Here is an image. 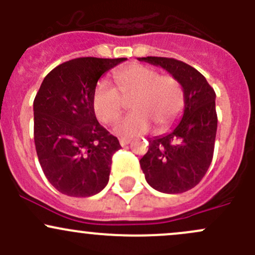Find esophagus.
I'll return each instance as SVG.
<instances>
[{
    "instance_id": "esophagus-1",
    "label": "esophagus",
    "mask_w": 255,
    "mask_h": 255,
    "mask_svg": "<svg viewBox=\"0 0 255 255\" xmlns=\"http://www.w3.org/2000/svg\"><path fill=\"white\" fill-rule=\"evenodd\" d=\"M129 142H130V139H128V138H121V139H120V144L122 146L128 145V144H129Z\"/></svg>"
}]
</instances>
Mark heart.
Masks as SVG:
<instances>
[{
  "mask_svg": "<svg viewBox=\"0 0 255 255\" xmlns=\"http://www.w3.org/2000/svg\"><path fill=\"white\" fill-rule=\"evenodd\" d=\"M115 87L110 82H97L92 94V109L102 123H115L123 111L130 107L134 112L116 127L121 135H137L146 132L151 125L155 129H168L175 123L184 109V90L179 80L160 75L156 69L143 64H129L113 73Z\"/></svg>",
  "mask_w": 255,
  "mask_h": 255,
  "instance_id": "1",
  "label": "heart"
}]
</instances>
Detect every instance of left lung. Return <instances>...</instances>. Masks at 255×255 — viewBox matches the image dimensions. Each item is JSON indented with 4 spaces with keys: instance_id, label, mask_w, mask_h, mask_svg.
Instances as JSON below:
<instances>
[{
    "instance_id": "1",
    "label": "left lung",
    "mask_w": 255,
    "mask_h": 255,
    "mask_svg": "<svg viewBox=\"0 0 255 255\" xmlns=\"http://www.w3.org/2000/svg\"><path fill=\"white\" fill-rule=\"evenodd\" d=\"M168 70L184 90L185 110L170 133L149 140L139 160L145 180L164 194H181L196 186L213 158L217 113L216 94L201 73L174 58H139Z\"/></svg>"
}]
</instances>
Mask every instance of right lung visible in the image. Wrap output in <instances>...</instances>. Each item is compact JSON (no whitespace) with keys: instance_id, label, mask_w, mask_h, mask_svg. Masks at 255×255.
Returning a JSON list of instances; mask_svg holds the SVG:
<instances>
[{"instance_id":"right-lung-1","label":"right lung","mask_w":255,"mask_h":255,"mask_svg":"<svg viewBox=\"0 0 255 255\" xmlns=\"http://www.w3.org/2000/svg\"><path fill=\"white\" fill-rule=\"evenodd\" d=\"M126 58H76L54 68L33 102L34 144L48 181L59 192L89 197L105 189L112 155L121 149L92 109L102 74Z\"/></svg>"}]
</instances>
